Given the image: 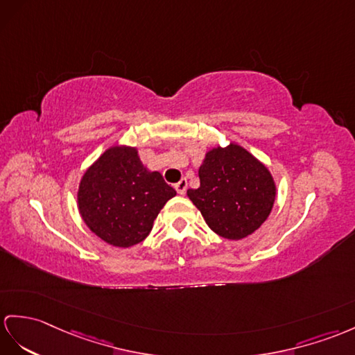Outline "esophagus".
I'll use <instances>...</instances> for the list:
<instances>
[{"mask_svg":"<svg viewBox=\"0 0 355 355\" xmlns=\"http://www.w3.org/2000/svg\"><path fill=\"white\" fill-rule=\"evenodd\" d=\"M187 187H188V184H187V179L185 178H182L178 184H175V189H176L179 194H185L187 193Z\"/></svg>","mask_w":355,"mask_h":355,"instance_id":"obj_1","label":"esophagus"}]
</instances>
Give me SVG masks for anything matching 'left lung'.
I'll list each match as a JSON object with an SVG mask.
<instances>
[{
	"instance_id": "1",
	"label": "left lung",
	"mask_w": 355,
	"mask_h": 355,
	"mask_svg": "<svg viewBox=\"0 0 355 355\" xmlns=\"http://www.w3.org/2000/svg\"><path fill=\"white\" fill-rule=\"evenodd\" d=\"M200 187L187 194L217 235L243 239L270 215L275 185L271 173L238 144L206 153L198 168Z\"/></svg>"
}]
</instances>
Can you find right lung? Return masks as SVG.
Segmentation results:
<instances>
[{"label":"right lung","instance_id":"obj_1","mask_svg":"<svg viewBox=\"0 0 355 355\" xmlns=\"http://www.w3.org/2000/svg\"><path fill=\"white\" fill-rule=\"evenodd\" d=\"M175 196L161 173L143 166L134 148L116 146L85 171L78 207L94 235L126 248L149 235L153 220Z\"/></svg>","mask_w":355,"mask_h":355}]
</instances>
